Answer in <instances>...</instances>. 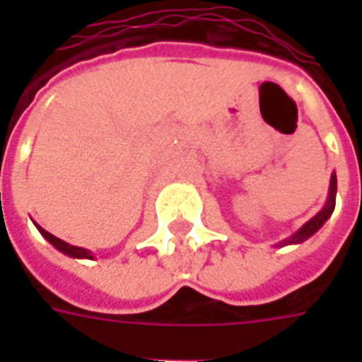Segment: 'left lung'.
<instances>
[{"label": "left lung", "instance_id": "obj_1", "mask_svg": "<svg viewBox=\"0 0 362 362\" xmlns=\"http://www.w3.org/2000/svg\"><path fill=\"white\" fill-rule=\"evenodd\" d=\"M335 194H337V176H335V173L332 174V178H329V189H327V199H326V205L320 209L312 219H308L306 223H304L303 227L296 230L295 235H291L288 238H285V240H281L277 246H288V244H300L304 243V240H308L312 235H316L320 228H322V225L326 223L329 217H332V213H334L335 209Z\"/></svg>", "mask_w": 362, "mask_h": 362}]
</instances>
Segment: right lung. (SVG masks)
Instances as JSON below:
<instances>
[{"mask_svg": "<svg viewBox=\"0 0 362 362\" xmlns=\"http://www.w3.org/2000/svg\"><path fill=\"white\" fill-rule=\"evenodd\" d=\"M36 225V223H35ZM36 228L40 230V235L48 240V243L56 248V250H59L62 254H66V256H69V258H79V259H93V252L87 250V248H81V246H74V244H67L66 240H62V238H58V236H54L52 233H48V230H44L40 225H36Z\"/></svg>", "mask_w": 362, "mask_h": 362, "instance_id": "1", "label": "right lung"}]
</instances>
